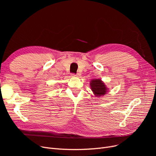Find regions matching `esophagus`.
I'll return each instance as SVG.
<instances>
[{
  "label": "esophagus",
  "instance_id": "34e87169",
  "mask_svg": "<svg viewBox=\"0 0 156 156\" xmlns=\"http://www.w3.org/2000/svg\"><path fill=\"white\" fill-rule=\"evenodd\" d=\"M72 76H73V77H79V76H80V73H72Z\"/></svg>",
  "mask_w": 156,
  "mask_h": 156
}]
</instances>
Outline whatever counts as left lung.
<instances>
[{"instance_id": "8db88e82", "label": "left lung", "mask_w": 156, "mask_h": 156, "mask_svg": "<svg viewBox=\"0 0 156 156\" xmlns=\"http://www.w3.org/2000/svg\"><path fill=\"white\" fill-rule=\"evenodd\" d=\"M90 87L92 92L96 96H104L107 93V88L101 79H93L90 81Z\"/></svg>"}]
</instances>
